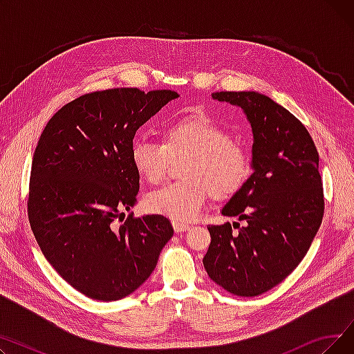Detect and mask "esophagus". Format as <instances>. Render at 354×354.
<instances>
[{
    "instance_id": "1",
    "label": "esophagus",
    "mask_w": 354,
    "mask_h": 354,
    "mask_svg": "<svg viewBox=\"0 0 354 354\" xmlns=\"http://www.w3.org/2000/svg\"><path fill=\"white\" fill-rule=\"evenodd\" d=\"M172 227L175 230V232H185L191 230V225L189 224H182V222H178V221H174L172 222Z\"/></svg>"
}]
</instances>
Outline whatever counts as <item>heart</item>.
Listing matches in <instances>:
<instances>
[{
    "instance_id": "1",
    "label": "heart",
    "mask_w": 354,
    "mask_h": 354,
    "mask_svg": "<svg viewBox=\"0 0 354 354\" xmlns=\"http://www.w3.org/2000/svg\"><path fill=\"white\" fill-rule=\"evenodd\" d=\"M163 142L138 136L130 146L136 172L149 183L160 182L172 158L191 156L183 178L149 194L147 208L176 221H191L211 196L225 202L248 182L252 165L245 147L232 139L216 119L202 110L163 127Z\"/></svg>"
}]
</instances>
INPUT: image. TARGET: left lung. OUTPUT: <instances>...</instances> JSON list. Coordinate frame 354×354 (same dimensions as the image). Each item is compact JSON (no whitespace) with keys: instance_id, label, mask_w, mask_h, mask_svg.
<instances>
[{"instance_id":"8db88e82","label":"left lung","mask_w":354,"mask_h":354,"mask_svg":"<svg viewBox=\"0 0 354 354\" xmlns=\"http://www.w3.org/2000/svg\"><path fill=\"white\" fill-rule=\"evenodd\" d=\"M212 97L244 109L254 133V174L222 209L245 225L208 227L203 267L222 288L254 297L286 280L322 225L319 152L306 126L270 97L255 91H219Z\"/></svg>"}]
</instances>
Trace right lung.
<instances>
[{"instance_id":"add662e5","label":"right lung","mask_w":354,"mask_h":354,"mask_svg":"<svg viewBox=\"0 0 354 354\" xmlns=\"http://www.w3.org/2000/svg\"><path fill=\"white\" fill-rule=\"evenodd\" d=\"M172 90L93 91L64 104L46 124L31 163L27 212L47 261L88 299L115 301L156 267L174 235L163 215L124 211L138 201L130 159L136 130Z\"/></svg>"}]
</instances>
